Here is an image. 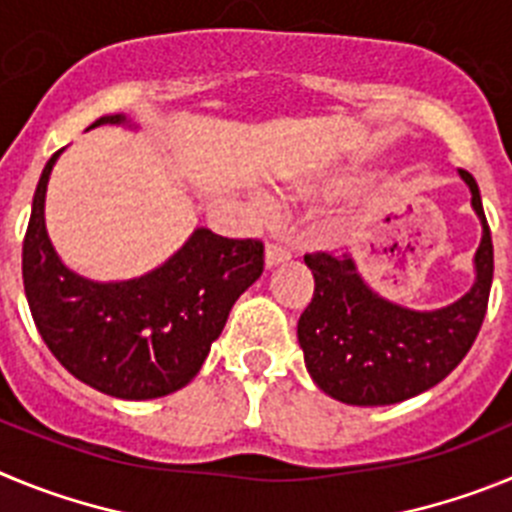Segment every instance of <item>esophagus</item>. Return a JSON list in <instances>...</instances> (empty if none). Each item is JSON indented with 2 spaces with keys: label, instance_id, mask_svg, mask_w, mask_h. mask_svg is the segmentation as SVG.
<instances>
[{
  "label": "esophagus",
  "instance_id": "obj_1",
  "mask_svg": "<svg viewBox=\"0 0 512 512\" xmlns=\"http://www.w3.org/2000/svg\"><path fill=\"white\" fill-rule=\"evenodd\" d=\"M284 261H289L287 248L279 246V243H269V246H266V253H264L266 269H277V266H282Z\"/></svg>",
  "mask_w": 512,
  "mask_h": 512
}]
</instances>
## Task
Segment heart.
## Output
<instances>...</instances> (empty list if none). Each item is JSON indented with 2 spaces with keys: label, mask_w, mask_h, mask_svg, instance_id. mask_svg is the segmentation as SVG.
<instances>
[{
  "label": "heart",
  "mask_w": 512,
  "mask_h": 512,
  "mask_svg": "<svg viewBox=\"0 0 512 512\" xmlns=\"http://www.w3.org/2000/svg\"><path fill=\"white\" fill-rule=\"evenodd\" d=\"M354 187V176H330L328 182H325V189H348ZM315 187H310V184H297V192H312ZM256 202L259 205H266V200L261 197V194H256Z\"/></svg>",
  "instance_id": "heart-1"
}]
</instances>
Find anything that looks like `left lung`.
<instances>
[{
  "label": "left lung",
  "mask_w": 512,
  "mask_h": 512,
  "mask_svg": "<svg viewBox=\"0 0 512 512\" xmlns=\"http://www.w3.org/2000/svg\"><path fill=\"white\" fill-rule=\"evenodd\" d=\"M482 225L472 287L443 307L415 310L379 295L351 256H305L315 292L297 323L305 366L328 397L359 408L395 405L436 387L467 356L492 287V238L474 176L459 169Z\"/></svg>",
  "instance_id": "obj_1"
}]
</instances>
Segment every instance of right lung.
<instances>
[{"label":"right lung","mask_w":512,"mask_h":512,"mask_svg":"<svg viewBox=\"0 0 512 512\" xmlns=\"http://www.w3.org/2000/svg\"><path fill=\"white\" fill-rule=\"evenodd\" d=\"M140 122L115 112L87 130ZM40 174L22 243V279L45 346L79 382L117 400H156L197 377L230 307L264 271L259 241L194 228L164 264L120 282H97L63 264L45 228V192L58 156Z\"/></svg>","instance_id":"1"}]
</instances>
